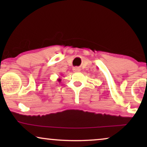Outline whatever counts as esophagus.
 Here are the masks:
<instances>
[{"label": "esophagus", "mask_w": 147, "mask_h": 147, "mask_svg": "<svg viewBox=\"0 0 147 147\" xmlns=\"http://www.w3.org/2000/svg\"><path fill=\"white\" fill-rule=\"evenodd\" d=\"M73 70H74V71L78 72V71H80V69L79 67H74V69H73Z\"/></svg>", "instance_id": "34e87169"}]
</instances>
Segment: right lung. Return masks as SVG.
Returning a JSON list of instances; mask_svg holds the SVG:
<instances>
[{
  "label": "right lung",
  "mask_w": 147,
  "mask_h": 147,
  "mask_svg": "<svg viewBox=\"0 0 147 147\" xmlns=\"http://www.w3.org/2000/svg\"><path fill=\"white\" fill-rule=\"evenodd\" d=\"M57 81H58V82H59V83H60V82H61V78H58V79H57Z\"/></svg>",
  "instance_id": "1"
}]
</instances>
